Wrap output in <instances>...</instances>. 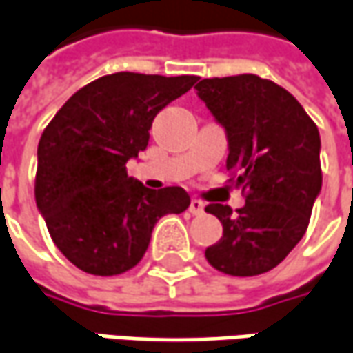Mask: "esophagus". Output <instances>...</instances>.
Instances as JSON below:
<instances>
[{"instance_id":"1","label":"esophagus","mask_w":353,"mask_h":353,"mask_svg":"<svg viewBox=\"0 0 353 353\" xmlns=\"http://www.w3.org/2000/svg\"><path fill=\"white\" fill-rule=\"evenodd\" d=\"M189 212H191V214H195V216H199V214H203V212H205V205H203L199 199H193V201H191V205H189Z\"/></svg>"}]
</instances>
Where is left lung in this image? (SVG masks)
Listing matches in <instances>:
<instances>
[{
  "label": "left lung",
  "mask_w": 353,
  "mask_h": 353,
  "mask_svg": "<svg viewBox=\"0 0 353 353\" xmlns=\"http://www.w3.org/2000/svg\"><path fill=\"white\" fill-rule=\"evenodd\" d=\"M196 96L226 129L230 181L245 205L205 210L222 222L220 241L205 257L230 276H257L280 265L305 236L321 193V137L294 96L257 75L203 79Z\"/></svg>",
  "instance_id": "1"
}]
</instances>
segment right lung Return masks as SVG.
Wrapping results in <instances>:
<instances>
[{
	"instance_id": "1",
	"label": "right lung",
	"mask_w": 353,
	"mask_h": 353,
	"mask_svg": "<svg viewBox=\"0 0 353 353\" xmlns=\"http://www.w3.org/2000/svg\"><path fill=\"white\" fill-rule=\"evenodd\" d=\"M199 81L195 75L114 73L77 90L38 143L34 196L56 247L77 268L116 276L143 259L152 228L183 212L181 187L146 189L127 160L148 145L152 119Z\"/></svg>"
}]
</instances>
